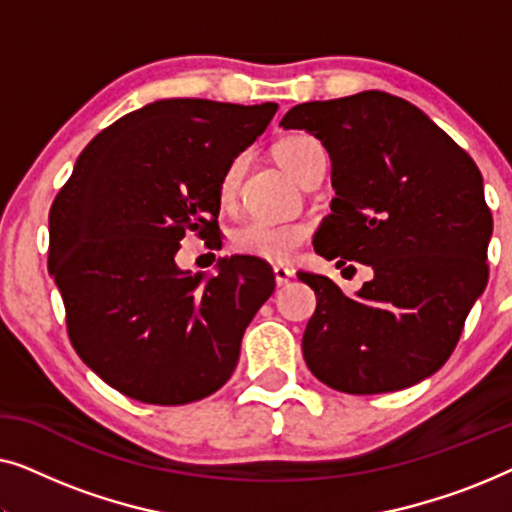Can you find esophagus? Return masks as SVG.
I'll return each mask as SVG.
<instances>
[{"instance_id": "34e87169", "label": "esophagus", "mask_w": 512, "mask_h": 512, "mask_svg": "<svg viewBox=\"0 0 512 512\" xmlns=\"http://www.w3.org/2000/svg\"><path fill=\"white\" fill-rule=\"evenodd\" d=\"M275 282H277V286H286L293 279V275H296V270H291V268H286V265H275Z\"/></svg>"}]
</instances>
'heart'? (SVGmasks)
Listing matches in <instances>:
<instances>
[{"mask_svg": "<svg viewBox=\"0 0 512 512\" xmlns=\"http://www.w3.org/2000/svg\"><path fill=\"white\" fill-rule=\"evenodd\" d=\"M321 153V146L314 137L303 135V132H293L279 139L272 149V156L293 179H300L314 156ZM242 174V158H235L223 172L219 198L221 205H230L235 200L237 181ZM307 237H310V226L303 221H272V219H249L240 223L230 235V244L237 254L261 258L270 263H284L296 256V251L303 247Z\"/></svg>", "mask_w": 512, "mask_h": 512, "instance_id": "heart-1", "label": "heart"}]
</instances>
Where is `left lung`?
Here are the masks:
<instances>
[{"label": "left lung", "instance_id": "1", "mask_svg": "<svg viewBox=\"0 0 512 512\" xmlns=\"http://www.w3.org/2000/svg\"><path fill=\"white\" fill-rule=\"evenodd\" d=\"M279 125L310 132L331 158L335 198L314 251L373 270L354 296L298 272L317 293L307 368L345 394L426 380L450 359L487 286L492 214L478 165L422 109L382 90L298 104Z\"/></svg>", "mask_w": 512, "mask_h": 512}]
</instances>
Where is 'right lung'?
I'll list each match as a JSON object with an SVG mask.
<instances>
[{
  "label": "right lung",
  "instance_id": "obj_1",
  "mask_svg": "<svg viewBox=\"0 0 512 512\" xmlns=\"http://www.w3.org/2000/svg\"><path fill=\"white\" fill-rule=\"evenodd\" d=\"M275 111V102L156 100L102 130L55 198L48 272L69 340L121 394L184 405L233 375L275 275L251 256L219 258L214 275L181 270L174 256L188 230L219 228L223 172Z\"/></svg>",
  "mask_w": 512,
  "mask_h": 512
}]
</instances>
